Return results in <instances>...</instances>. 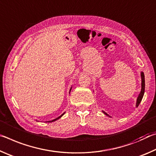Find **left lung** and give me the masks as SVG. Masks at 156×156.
Instances as JSON below:
<instances>
[{"label":"left lung","mask_w":156,"mask_h":156,"mask_svg":"<svg viewBox=\"0 0 156 156\" xmlns=\"http://www.w3.org/2000/svg\"><path fill=\"white\" fill-rule=\"evenodd\" d=\"M140 75H141V90H140V93L137 96V100H136V106L137 107L139 106V104H140V102H141L143 96H144V89H145V80H144V73L141 72L140 73ZM103 112L104 114H105L106 115L108 116V117H111L108 114H107L106 112H104V111H102Z\"/></svg>","instance_id":"obj_1"}]
</instances>
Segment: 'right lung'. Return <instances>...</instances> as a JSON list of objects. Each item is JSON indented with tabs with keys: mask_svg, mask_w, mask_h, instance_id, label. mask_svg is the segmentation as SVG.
<instances>
[{
	"mask_svg": "<svg viewBox=\"0 0 156 156\" xmlns=\"http://www.w3.org/2000/svg\"><path fill=\"white\" fill-rule=\"evenodd\" d=\"M71 89H72V87L70 88V92H69V94H70V90H71ZM65 114V113H63L62 115H61L59 116V117H57V118H55V119H52V120H50V121H47V122H55V121H56V120H57V119H58L59 118H61V117H62L63 115Z\"/></svg>",
	"mask_w": 156,
	"mask_h": 156,
	"instance_id": "right-lung-1",
	"label": "right lung"
}]
</instances>
